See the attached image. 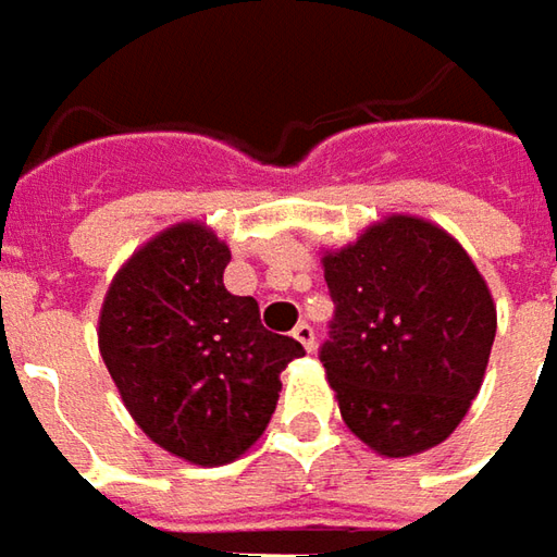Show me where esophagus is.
<instances>
[{"mask_svg": "<svg viewBox=\"0 0 557 557\" xmlns=\"http://www.w3.org/2000/svg\"><path fill=\"white\" fill-rule=\"evenodd\" d=\"M290 334H294V339L304 346L306 352H312V349H315V331H312V324L300 322L294 331H290Z\"/></svg>", "mask_w": 557, "mask_h": 557, "instance_id": "esophagus-1", "label": "esophagus"}]
</instances>
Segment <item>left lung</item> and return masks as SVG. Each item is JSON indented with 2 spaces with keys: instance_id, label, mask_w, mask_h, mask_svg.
Instances as JSON below:
<instances>
[{
  "instance_id": "8db88e82",
  "label": "left lung",
  "mask_w": 557,
  "mask_h": 557,
  "mask_svg": "<svg viewBox=\"0 0 557 557\" xmlns=\"http://www.w3.org/2000/svg\"><path fill=\"white\" fill-rule=\"evenodd\" d=\"M322 267L337 304L322 361L343 423L380 457L450 438L496 337V304L472 257L438 223L389 214L324 251Z\"/></svg>"
}]
</instances>
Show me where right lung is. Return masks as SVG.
I'll list each match as a JSON object with an SVG mask.
<instances>
[{"label": "right lung", "mask_w": 557, "mask_h": 557, "mask_svg": "<svg viewBox=\"0 0 557 557\" xmlns=\"http://www.w3.org/2000/svg\"><path fill=\"white\" fill-rule=\"evenodd\" d=\"M230 245L183 220L119 267L97 346L134 423L193 466L238 460L272 420L297 339L260 324L253 297L223 285Z\"/></svg>", "instance_id": "obj_1"}]
</instances>
